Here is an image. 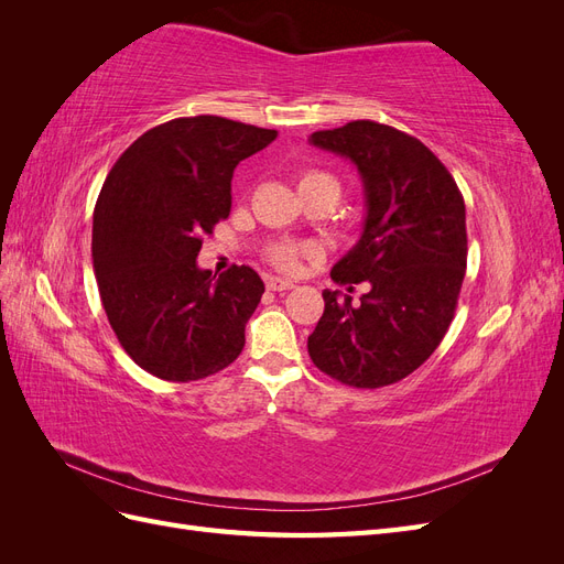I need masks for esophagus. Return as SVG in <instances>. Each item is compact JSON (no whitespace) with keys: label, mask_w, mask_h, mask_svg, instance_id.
Segmentation results:
<instances>
[{"label":"esophagus","mask_w":564,"mask_h":564,"mask_svg":"<svg viewBox=\"0 0 564 564\" xmlns=\"http://www.w3.org/2000/svg\"><path fill=\"white\" fill-rule=\"evenodd\" d=\"M268 289L270 292H289V289H294V282L282 278H268Z\"/></svg>","instance_id":"obj_1"}]
</instances>
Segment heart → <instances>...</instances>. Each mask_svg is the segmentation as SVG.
Listing matches in <instances>:
<instances>
[{
  "instance_id": "b5f03b06",
  "label": "heart",
  "mask_w": 564,
  "mask_h": 564,
  "mask_svg": "<svg viewBox=\"0 0 564 564\" xmlns=\"http://www.w3.org/2000/svg\"><path fill=\"white\" fill-rule=\"evenodd\" d=\"M315 185H332V187H336V191H338L336 181H334L329 174H322V172H303V174L299 176V191H305V187H315ZM303 253H305L303 247L284 242V245L272 247L268 256H270V261L275 263L280 270H289V272H292V270H296V268L301 265Z\"/></svg>"
}]
</instances>
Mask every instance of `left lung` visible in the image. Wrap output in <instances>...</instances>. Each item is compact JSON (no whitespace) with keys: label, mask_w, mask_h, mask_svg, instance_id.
<instances>
[{"label":"left lung","mask_w":564,"mask_h":564,"mask_svg":"<svg viewBox=\"0 0 564 564\" xmlns=\"http://www.w3.org/2000/svg\"><path fill=\"white\" fill-rule=\"evenodd\" d=\"M311 143L350 160L362 178V235L332 280L369 282L360 305L324 289L311 360L352 388L398 383L429 360L454 319L468 256L464 197L419 139L371 119L315 131Z\"/></svg>","instance_id":"1"}]
</instances>
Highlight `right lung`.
Masks as SVG:
<instances>
[{
	"label": "right lung",
	"mask_w": 564,
	"mask_h": 564,
	"mask_svg": "<svg viewBox=\"0 0 564 564\" xmlns=\"http://www.w3.org/2000/svg\"><path fill=\"white\" fill-rule=\"evenodd\" d=\"M275 129L216 115L178 117L135 139L100 187L91 256L100 301L131 360L164 381H197L245 348L265 292L249 265L212 278L202 235L230 216L235 166Z\"/></svg>",
	"instance_id": "add662e5"
}]
</instances>
